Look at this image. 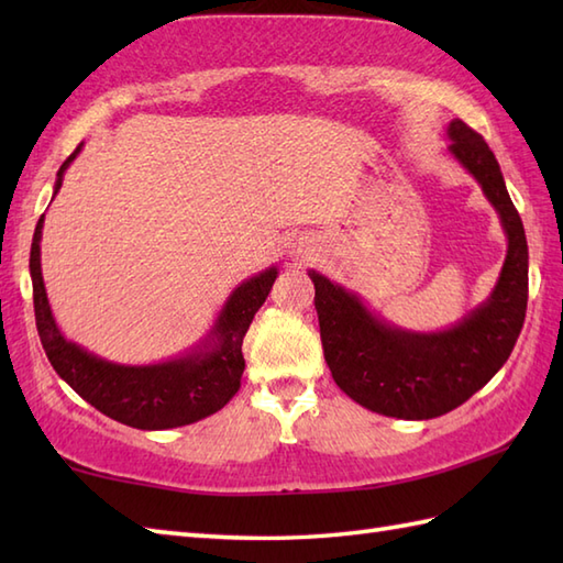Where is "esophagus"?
<instances>
[{
    "mask_svg": "<svg viewBox=\"0 0 563 563\" xmlns=\"http://www.w3.org/2000/svg\"><path fill=\"white\" fill-rule=\"evenodd\" d=\"M307 251H309V244H307V239H300V242H297V244H295V254H297V256H305V254H307Z\"/></svg>",
    "mask_w": 563,
    "mask_h": 563,
    "instance_id": "34e87169",
    "label": "esophagus"
}]
</instances>
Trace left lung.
<instances>
[{
	"label": "left lung",
	"instance_id": "8db88e82",
	"mask_svg": "<svg viewBox=\"0 0 563 563\" xmlns=\"http://www.w3.org/2000/svg\"><path fill=\"white\" fill-rule=\"evenodd\" d=\"M448 137L508 236L506 263L484 305L448 331L413 333L389 327L357 295L309 271L333 382L365 409L406 421L448 413L479 391L508 361L528 309V239L494 152L460 118L448 125Z\"/></svg>",
	"mask_w": 563,
	"mask_h": 563
}]
</instances>
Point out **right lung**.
<instances>
[{"label": "right lung", "mask_w": 563, "mask_h": 563, "mask_svg": "<svg viewBox=\"0 0 563 563\" xmlns=\"http://www.w3.org/2000/svg\"><path fill=\"white\" fill-rule=\"evenodd\" d=\"M77 147L57 172L55 194L63 186L67 166L75 162ZM55 198V196H53ZM43 218L33 232L31 244V280L35 327L55 373L75 389L84 401L99 409L118 423L140 430H164L196 423L230 401L239 391L244 373L242 343L251 319L278 278V268H266L244 280L224 302L214 327L200 345L176 361L157 365H118L87 353L81 345L67 341L59 333L51 305H47L41 273V236Z\"/></svg>", "instance_id": "obj_1"}]
</instances>
